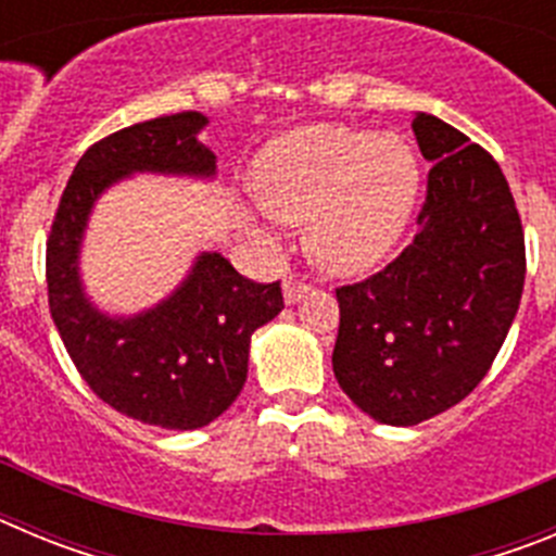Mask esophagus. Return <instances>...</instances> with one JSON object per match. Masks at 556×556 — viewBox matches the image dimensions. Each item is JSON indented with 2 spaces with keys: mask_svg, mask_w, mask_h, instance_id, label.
Returning <instances> with one entry per match:
<instances>
[{
  "mask_svg": "<svg viewBox=\"0 0 556 556\" xmlns=\"http://www.w3.org/2000/svg\"><path fill=\"white\" fill-rule=\"evenodd\" d=\"M308 283L306 281H298V278H289V281H283V301L287 303H298L303 298V294L308 292Z\"/></svg>",
  "mask_w": 556,
  "mask_h": 556,
  "instance_id": "esophagus-1",
  "label": "esophagus"
}]
</instances>
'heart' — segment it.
Here are the masks:
<instances>
[{"mask_svg":"<svg viewBox=\"0 0 556 556\" xmlns=\"http://www.w3.org/2000/svg\"><path fill=\"white\" fill-rule=\"evenodd\" d=\"M253 189L273 219L308 223V253L320 267L367 273L401 242L420 169L412 147L390 132L308 125L258 155Z\"/></svg>","mask_w":556,"mask_h":556,"instance_id":"heart-1","label":"heart"}]
</instances>
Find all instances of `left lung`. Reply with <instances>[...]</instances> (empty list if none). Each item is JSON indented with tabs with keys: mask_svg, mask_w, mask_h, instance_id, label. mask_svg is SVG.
Here are the masks:
<instances>
[{
	"mask_svg": "<svg viewBox=\"0 0 556 556\" xmlns=\"http://www.w3.org/2000/svg\"><path fill=\"white\" fill-rule=\"evenodd\" d=\"M431 161L417 233L384 269L337 289L333 376L362 412L415 426L488 376L520 306L527 244L495 159L431 113L412 122Z\"/></svg>",
	"mask_w": 556,
	"mask_h": 556,
	"instance_id": "8db88e82",
	"label": "left lung"
}]
</instances>
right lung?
<instances>
[{
    "mask_svg": "<svg viewBox=\"0 0 556 556\" xmlns=\"http://www.w3.org/2000/svg\"><path fill=\"white\" fill-rule=\"evenodd\" d=\"M205 122L198 111L172 113L88 147L47 242L49 312L83 381L122 415L178 431L208 426L242 392L250 337L283 308L281 281L255 283L219 253H203L164 303L113 320L83 292L77 255L91 205L116 180L132 172H217L214 152L198 141Z\"/></svg>",
    "mask_w": 556,
    "mask_h": 556,
    "instance_id": "right-lung-1",
    "label": "right lung"
}]
</instances>
